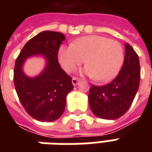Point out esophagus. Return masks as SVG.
<instances>
[{"label": "esophagus", "instance_id": "esophagus-1", "mask_svg": "<svg viewBox=\"0 0 152 152\" xmlns=\"http://www.w3.org/2000/svg\"><path fill=\"white\" fill-rule=\"evenodd\" d=\"M72 82L73 86H77L80 83V80L78 78H76V77H73L72 80Z\"/></svg>", "mask_w": 152, "mask_h": 152}]
</instances>
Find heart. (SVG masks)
<instances>
[{
    "mask_svg": "<svg viewBox=\"0 0 152 152\" xmlns=\"http://www.w3.org/2000/svg\"><path fill=\"white\" fill-rule=\"evenodd\" d=\"M88 64L84 72L98 81L112 79L121 69L124 61V50L121 43L105 37L90 35L62 45L58 50V60L63 69L72 72L77 66Z\"/></svg>",
    "mask_w": 152,
    "mask_h": 152,
    "instance_id": "1",
    "label": "heart"
}]
</instances>
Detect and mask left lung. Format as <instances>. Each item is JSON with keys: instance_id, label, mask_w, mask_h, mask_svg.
<instances>
[{"instance_id": "left-lung-1", "label": "left lung", "mask_w": 152, "mask_h": 152, "mask_svg": "<svg viewBox=\"0 0 152 152\" xmlns=\"http://www.w3.org/2000/svg\"><path fill=\"white\" fill-rule=\"evenodd\" d=\"M140 64L135 50L125 44V56L118 76L102 86H92L89 104L96 116L106 120L121 117L130 107L140 82Z\"/></svg>"}]
</instances>
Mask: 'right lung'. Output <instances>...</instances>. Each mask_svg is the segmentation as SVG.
Segmentation results:
<instances>
[{
  "instance_id": "1",
  "label": "right lung",
  "mask_w": 152,
  "mask_h": 152,
  "mask_svg": "<svg viewBox=\"0 0 152 152\" xmlns=\"http://www.w3.org/2000/svg\"><path fill=\"white\" fill-rule=\"evenodd\" d=\"M65 40L61 32L44 31L26 43L15 61L14 83L18 99L31 117L42 122L56 121L63 115L66 95L73 89L72 77L60 66L58 53ZM40 54L48 61L40 75L30 78L21 67L28 56Z\"/></svg>"
}]
</instances>
